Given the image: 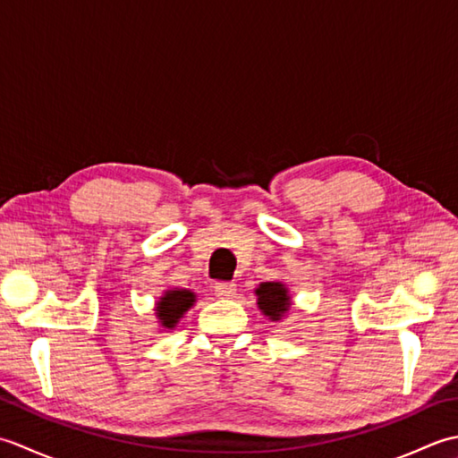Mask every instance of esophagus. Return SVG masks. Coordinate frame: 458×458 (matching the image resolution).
I'll return each mask as SVG.
<instances>
[{
    "label": "esophagus",
    "instance_id": "esophagus-1",
    "mask_svg": "<svg viewBox=\"0 0 458 458\" xmlns=\"http://www.w3.org/2000/svg\"><path fill=\"white\" fill-rule=\"evenodd\" d=\"M214 293L218 297H232L236 293V284H232V281H216L214 284Z\"/></svg>",
    "mask_w": 458,
    "mask_h": 458
}]
</instances>
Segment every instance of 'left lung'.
Listing matches in <instances>:
<instances>
[{
	"instance_id": "obj_1",
	"label": "left lung",
	"mask_w": 458,
	"mask_h": 458,
	"mask_svg": "<svg viewBox=\"0 0 458 458\" xmlns=\"http://www.w3.org/2000/svg\"><path fill=\"white\" fill-rule=\"evenodd\" d=\"M258 295V305L264 310L271 320H279L284 313L289 310V297L287 289L281 284H274V281H267V284H261L256 289Z\"/></svg>"
}]
</instances>
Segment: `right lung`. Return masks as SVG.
I'll list each match as a JSON object with an SVG mask.
<instances>
[{
	"label": "right lung",
	"instance_id": "obj_1",
	"mask_svg": "<svg viewBox=\"0 0 458 458\" xmlns=\"http://www.w3.org/2000/svg\"><path fill=\"white\" fill-rule=\"evenodd\" d=\"M194 303V293L187 289H177V291H169L161 297L157 303V317L161 320L163 327L173 328L177 325V320L184 315L191 305Z\"/></svg>",
	"mask_w": 458,
	"mask_h": 458
}]
</instances>
